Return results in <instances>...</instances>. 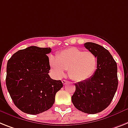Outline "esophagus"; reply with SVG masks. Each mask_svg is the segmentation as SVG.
Here are the masks:
<instances>
[{"instance_id":"obj_1","label":"esophagus","mask_w":128,"mask_h":128,"mask_svg":"<svg viewBox=\"0 0 128 128\" xmlns=\"http://www.w3.org/2000/svg\"><path fill=\"white\" fill-rule=\"evenodd\" d=\"M62 82H63V84H64V85H66L68 82L67 80H62Z\"/></svg>"}]
</instances>
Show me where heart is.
I'll return each mask as SVG.
<instances>
[{"label": "heart", "mask_w": 128, "mask_h": 128, "mask_svg": "<svg viewBox=\"0 0 128 128\" xmlns=\"http://www.w3.org/2000/svg\"><path fill=\"white\" fill-rule=\"evenodd\" d=\"M97 58L92 52L72 47L60 52L56 58H50V65L57 77L61 78L68 70L70 79L82 82L90 78L97 67Z\"/></svg>", "instance_id": "heart-1"}]
</instances>
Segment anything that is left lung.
Here are the masks:
<instances>
[{
    "instance_id": "8db88e82",
    "label": "left lung",
    "mask_w": 128,
    "mask_h": 128,
    "mask_svg": "<svg viewBox=\"0 0 128 128\" xmlns=\"http://www.w3.org/2000/svg\"><path fill=\"white\" fill-rule=\"evenodd\" d=\"M84 46L97 58V69L86 80L75 84L71 98L74 106L87 114L100 112L110 104L118 88L117 64L106 49L94 42Z\"/></svg>"
}]
</instances>
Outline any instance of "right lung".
<instances>
[{
	"label": "right lung",
	"mask_w": 128,
	"mask_h": 128,
	"mask_svg": "<svg viewBox=\"0 0 128 128\" xmlns=\"http://www.w3.org/2000/svg\"><path fill=\"white\" fill-rule=\"evenodd\" d=\"M50 48L29 46L15 53L7 63L6 84L16 106L22 112L38 114L53 106L56 93L63 87L53 80L50 70Z\"/></svg>",
	"instance_id": "obj_1"
}]
</instances>
